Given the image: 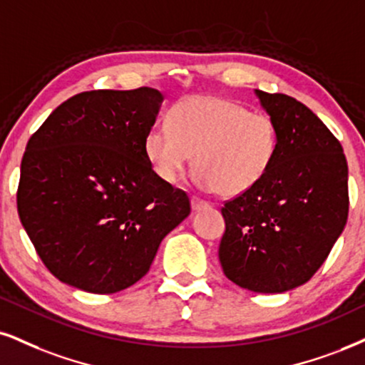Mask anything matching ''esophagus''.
I'll list each match as a JSON object with an SVG mask.
<instances>
[{
    "label": "esophagus",
    "instance_id": "1",
    "mask_svg": "<svg viewBox=\"0 0 365 365\" xmlns=\"http://www.w3.org/2000/svg\"><path fill=\"white\" fill-rule=\"evenodd\" d=\"M208 203H206L205 200H201V197H197V196H192L191 197V208H192V211H200V210H205V208H208Z\"/></svg>",
    "mask_w": 365,
    "mask_h": 365
}]
</instances>
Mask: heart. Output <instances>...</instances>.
<instances>
[{"instance_id": "heart-1", "label": "heart", "mask_w": 365, "mask_h": 365, "mask_svg": "<svg viewBox=\"0 0 365 365\" xmlns=\"http://www.w3.org/2000/svg\"><path fill=\"white\" fill-rule=\"evenodd\" d=\"M169 126L152 127L143 150L160 181L175 184L195 154L196 182L222 196H240L265 178L276 160L277 123L215 94L182 98L169 113Z\"/></svg>"}]
</instances>
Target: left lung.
<instances>
[{
	"label": "left lung",
	"instance_id": "8db88e82",
	"mask_svg": "<svg viewBox=\"0 0 365 365\" xmlns=\"http://www.w3.org/2000/svg\"><path fill=\"white\" fill-rule=\"evenodd\" d=\"M281 142L257 186L225 201L218 257L225 276L254 292H284L313 277L349 217L344 148L317 115L287 94L255 91Z\"/></svg>",
	"mask_w": 365,
	"mask_h": 365
}]
</instances>
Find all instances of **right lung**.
<instances>
[{
    "label": "right lung",
    "mask_w": 365,
    "mask_h": 365,
    "mask_svg": "<svg viewBox=\"0 0 365 365\" xmlns=\"http://www.w3.org/2000/svg\"><path fill=\"white\" fill-rule=\"evenodd\" d=\"M162 100L154 88L79 93L26 143L18 215L61 282L94 294L127 289L190 215L186 192L160 181L143 150Z\"/></svg>",
    "instance_id": "add662e5"
}]
</instances>
